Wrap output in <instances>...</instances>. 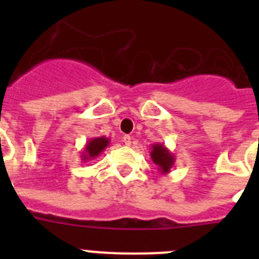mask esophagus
I'll use <instances>...</instances> for the list:
<instances>
[{
  "label": "esophagus",
  "mask_w": 259,
  "mask_h": 259,
  "mask_svg": "<svg viewBox=\"0 0 259 259\" xmlns=\"http://www.w3.org/2000/svg\"><path fill=\"white\" fill-rule=\"evenodd\" d=\"M131 140H132V137L130 136V135H124V136H123V143H124L127 146L131 145Z\"/></svg>",
  "instance_id": "1"
}]
</instances>
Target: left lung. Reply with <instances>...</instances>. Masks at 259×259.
<instances>
[{
  "instance_id": "obj_1",
  "label": "left lung",
  "mask_w": 259,
  "mask_h": 259,
  "mask_svg": "<svg viewBox=\"0 0 259 259\" xmlns=\"http://www.w3.org/2000/svg\"><path fill=\"white\" fill-rule=\"evenodd\" d=\"M152 161L157 164L158 171L161 174H168L175 164V155L167 149L163 144H153L150 152Z\"/></svg>"
}]
</instances>
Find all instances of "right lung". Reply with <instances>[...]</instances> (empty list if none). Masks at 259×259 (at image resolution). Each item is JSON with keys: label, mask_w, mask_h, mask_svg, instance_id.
Masks as SVG:
<instances>
[{"label": "right lung", "mask_w": 259, "mask_h": 259, "mask_svg": "<svg viewBox=\"0 0 259 259\" xmlns=\"http://www.w3.org/2000/svg\"><path fill=\"white\" fill-rule=\"evenodd\" d=\"M110 144V139L105 136L100 137H93L84 146V150L81 152V161L87 162L91 161V159H95L96 157L101 154L105 149L107 148V145Z\"/></svg>", "instance_id": "obj_1"}]
</instances>
